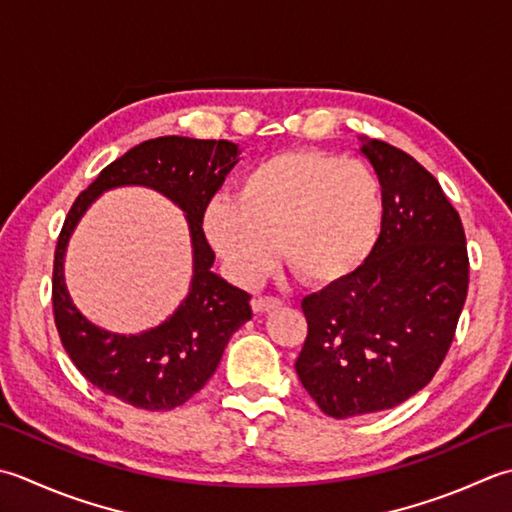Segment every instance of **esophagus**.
Wrapping results in <instances>:
<instances>
[{
	"mask_svg": "<svg viewBox=\"0 0 512 512\" xmlns=\"http://www.w3.org/2000/svg\"><path fill=\"white\" fill-rule=\"evenodd\" d=\"M279 306H282V299H277V297H257V299H253L255 313H270V310H277Z\"/></svg>",
	"mask_w": 512,
	"mask_h": 512,
	"instance_id": "1",
	"label": "esophagus"
}]
</instances>
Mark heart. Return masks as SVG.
I'll use <instances>...</instances> for the list:
<instances>
[{"mask_svg":"<svg viewBox=\"0 0 512 512\" xmlns=\"http://www.w3.org/2000/svg\"><path fill=\"white\" fill-rule=\"evenodd\" d=\"M382 186L364 162L324 150H284L250 168L237 197L204 210L208 244L228 275L253 286L275 262L328 286L366 264L382 228Z\"/></svg>","mask_w":512,"mask_h":512,"instance_id":"obj_1","label":"heart"}]
</instances>
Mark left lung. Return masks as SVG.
Listing matches in <instances>:
<instances>
[{"label":"left lung","instance_id":"8db88e82","mask_svg":"<svg viewBox=\"0 0 512 512\" xmlns=\"http://www.w3.org/2000/svg\"><path fill=\"white\" fill-rule=\"evenodd\" d=\"M382 184V233L366 264L304 297L308 335L295 370L335 419L393 408L422 390L453 342L468 293L462 219L404 150L362 137Z\"/></svg>","mask_w":512,"mask_h":512}]
</instances>
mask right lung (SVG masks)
<instances>
[{
  "mask_svg": "<svg viewBox=\"0 0 512 512\" xmlns=\"http://www.w3.org/2000/svg\"><path fill=\"white\" fill-rule=\"evenodd\" d=\"M239 153L226 139H148L108 164L68 210L55 248V326L79 373L102 393L144 410L182 406L213 377L228 339L253 317L246 290L210 270L215 253L202 228L204 210ZM122 185H144L170 198L187 217L194 248V277L183 304L159 327L130 336L90 323L69 299L63 277L76 224L99 194Z\"/></svg>",
  "mask_w": 512,
  "mask_h": 512,
  "instance_id": "obj_1",
  "label": "right lung"
}]
</instances>
